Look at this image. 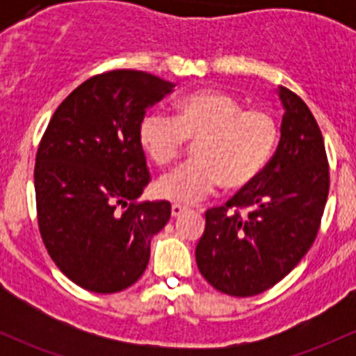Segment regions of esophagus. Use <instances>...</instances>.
<instances>
[{
    "instance_id": "34e87169",
    "label": "esophagus",
    "mask_w": 356,
    "mask_h": 356,
    "mask_svg": "<svg viewBox=\"0 0 356 356\" xmlns=\"http://www.w3.org/2000/svg\"><path fill=\"white\" fill-rule=\"evenodd\" d=\"M186 211H188V207H184V204H179V203L172 204V217L174 218L181 217V215L186 213Z\"/></svg>"
}]
</instances>
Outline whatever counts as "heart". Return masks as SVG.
I'll return each mask as SVG.
<instances>
[{"label":"heart","instance_id":"1","mask_svg":"<svg viewBox=\"0 0 356 356\" xmlns=\"http://www.w3.org/2000/svg\"><path fill=\"white\" fill-rule=\"evenodd\" d=\"M189 141H196V158L156 182L160 196L179 203L207 198L218 184L227 191L253 184L274 155L279 124L270 111L246 108L218 89L181 98L175 117L149 111L139 124V143L160 167L182 155Z\"/></svg>","mask_w":356,"mask_h":356}]
</instances>
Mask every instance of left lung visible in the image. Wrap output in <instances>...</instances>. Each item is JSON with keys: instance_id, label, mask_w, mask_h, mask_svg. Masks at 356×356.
I'll return each mask as SVG.
<instances>
[{"instance_id": "left-lung-1", "label": "left lung", "mask_w": 356, "mask_h": 356, "mask_svg": "<svg viewBox=\"0 0 356 356\" xmlns=\"http://www.w3.org/2000/svg\"><path fill=\"white\" fill-rule=\"evenodd\" d=\"M281 141L260 177L207 210L196 246L203 277L220 293L254 296L286 277L314 245L329 195V161L303 99L279 89Z\"/></svg>"}]
</instances>
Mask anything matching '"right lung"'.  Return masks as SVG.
Listing matches in <instances>:
<instances>
[{"mask_svg":"<svg viewBox=\"0 0 356 356\" xmlns=\"http://www.w3.org/2000/svg\"><path fill=\"white\" fill-rule=\"evenodd\" d=\"M174 84L139 70H110L60 103L34 167L42 243L81 288L118 293L149 261L152 238L170 218L168 201H138L149 184L139 124Z\"/></svg>","mask_w":356,"mask_h":356,"instance_id":"1","label":"right lung"}]
</instances>
